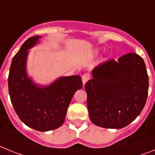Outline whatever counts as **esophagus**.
<instances>
[{
  "mask_svg": "<svg viewBox=\"0 0 155 155\" xmlns=\"http://www.w3.org/2000/svg\"><path fill=\"white\" fill-rule=\"evenodd\" d=\"M89 79H90V75H88V74H83V76H82V81H83V85L88 81Z\"/></svg>",
  "mask_w": 155,
  "mask_h": 155,
  "instance_id": "obj_1",
  "label": "esophagus"
}]
</instances>
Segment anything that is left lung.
Returning a JSON list of instances; mask_svg holds the SVG:
<instances>
[{
  "mask_svg": "<svg viewBox=\"0 0 155 155\" xmlns=\"http://www.w3.org/2000/svg\"><path fill=\"white\" fill-rule=\"evenodd\" d=\"M85 84L89 116L94 124L122 129L140 114L148 94V75L140 55L129 53L95 67Z\"/></svg>",
  "mask_w": 155,
  "mask_h": 155,
  "instance_id": "1",
  "label": "left lung"
}]
</instances>
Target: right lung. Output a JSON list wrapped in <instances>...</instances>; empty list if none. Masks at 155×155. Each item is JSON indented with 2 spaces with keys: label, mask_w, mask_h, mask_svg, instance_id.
<instances>
[{
  "label": "right lung",
  "mask_w": 155,
  "mask_h": 155,
  "mask_svg": "<svg viewBox=\"0 0 155 155\" xmlns=\"http://www.w3.org/2000/svg\"><path fill=\"white\" fill-rule=\"evenodd\" d=\"M40 37L28 39L14 56L8 75L11 101L18 118L26 126L45 132L64 123L67 109L76 91L83 87L81 76L61 77L48 87L35 85L26 75L28 49L37 44Z\"/></svg>",
  "instance_id": "obj_1"
}]
</instances>
